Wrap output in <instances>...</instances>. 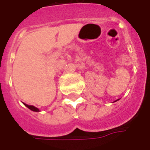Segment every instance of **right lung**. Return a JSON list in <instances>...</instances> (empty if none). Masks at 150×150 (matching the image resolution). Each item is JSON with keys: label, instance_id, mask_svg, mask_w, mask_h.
I'll return each mask as SVG.
<instances>
[{"label": "right lung", "instance_id": "obj_1", "mask_svg": "<svg viewBox=\"0 0 150 150\" xmlns=\"http://www.w3.org/2000/svg\"><path fill=\"white\" fill-rule=\"evenodd\" d=\"M24 104L28 108H30V110L34 111V112H39V109L37 108H35L34 106H33V105H28V104Z\"/></svg>", "mask_w": 150, "mask_h": 150}]
</instances>
